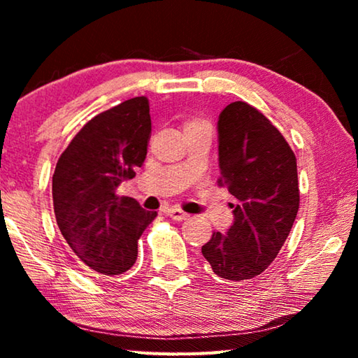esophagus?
Here are the masks:
<instances>
[{
	"label": "esophagus",
	"mask_w": 358,
	"mask_h": 358,
	"mask_svg": "<svg viewBox=\"0 0 358 358\" xmlns=\"http://www.w3.org/2000/svg\"><path fill=\"white\" fill-rule=\"evenodd\" d=\"M166 213H167V216H171L172 220H175V221H183V220H186V217H187V213H185V211L181 210V208H178V207L169 208Z\"/></svg>",
	"instance_id": "obj_1"
}]
</instances>
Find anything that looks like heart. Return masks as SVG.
Listing matches in <instances>:
<instances>
[{
    "mask_svg": "<svg viewBox=\"0 0 358 358\" xmlns=\"http://www.w3.org/2000/svg\"><path fill=\"white\" fill-rule=\"evenodd\" d=\"M187 124H208V123H207V121H202V120H194V121H191V123H187Z\"/></svg>",
    "mask_w": 358,
    "mask_h": 358,
    "instance_id": "1",
    "label": "heart"
}]
</instances>
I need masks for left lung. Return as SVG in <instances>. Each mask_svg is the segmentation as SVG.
Returning <instances> with one entry per match:
<instances>
[{"label":"left lung","instance_id":"8db88e82","mask_svg":"<svg viewBox=\"0 0 358 358\" xmlns=\"http://www.w3.org/2000/svg\"><path fill=\"white\" fill-rule=\"evenodd\" d=\"M220 186L235 203L226 234L202 246L213 273L246 281L273 262L300 203L296 159L286 138L257 108L235 101L217 118Z\"/></svg>","mask_w":358,"mask_h":358}]
</instances>
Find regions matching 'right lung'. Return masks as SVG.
<instances>
[{
  "label": "right lung",
  "instance_id": "obj_1",
  "mask_svg": "<svg viewBox=\"0 0 358 358\" xmlns=\"http://www.w3.org/2000/svg\"><path fill=\"white\" fill-rule=\"evenodd\" d=\"M151 132L145 96L96 115L72 138L52 178L53 210L72 252L102 275H121L137 260V241L156 217L117 187L142 167Z\"/></svg>",
  "mask_w": 358,
  "mask_h": 358
}]
</instances>
